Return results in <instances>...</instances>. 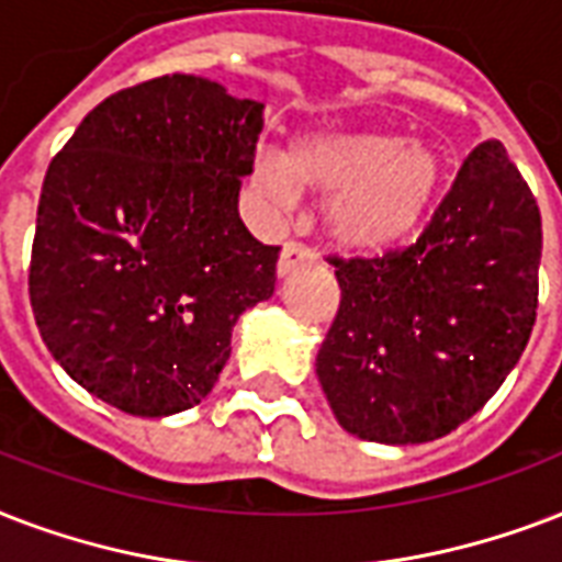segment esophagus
<instances>
[{
  "label": "esophagus",
  "mask_w": 562,
  "mask_h": 562,
  "mask_svg": "<svg viewBox=\"0 0 562 562\" xmlns=\"http://www.w3.org/2000/svg\"><path fill=\"white\" fill-rule=\"evenodd\" d=\"M313 251L304 246V243H286L284 249H281V258H278V276H290L295 267H302V263H311Z\"/></svg>",
  "instance_id": "34e87169"
}]
</instances>
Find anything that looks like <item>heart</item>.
<instances>
[{"instance_id": "1", "label": "heart", "mask_w": 562, "mask_h": 562, "mask_svg": "<svg viewBox=\"0 0 562 562\" xmlns=\"http://www.w3.org/2000/svg\"><path fill=\"white\" fill-rule=\"evenodd\" d=\"M446 160L437 146L390 132H311L278 151H258L249 181L272 211L299 190L328 195L325 232L340 249L375 255L416 234L437 202Z\"/></svg>"}]
</instances>
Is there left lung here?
Returning a JSON list of instances; mask_svg holds the SVG:
<instances>
[{"label":"left lung","instance_id":"1","mask_svg":"<svg viewBox=\"0 0 562 562\" xmlns=\"http://www.w3.org/2000/svg\"><path fill=\"white\" fill-rule=\"evenodd\" d=\"M542 220L498 140L469 151L419 240L330 255L340 311L316 375L342 428L416 446L451 434L519 363L537 322Z\"/></svg>","mask_w":562,"mask_h":562}]
</instances>
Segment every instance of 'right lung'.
I'll list each match as a JSON object with an SVG mask.
<instances>
[{"mask_svg": "<svg viewBox=\"0 0 562 562\" xmlns=\"http://www.w3.org/2000/svg\"><path fill=\"white\" fill-rule=\"evenodd\" d=\"M263 104L199 76L151 78L81 120L43 178L29 295L87 393L172 416L211 393L243 311L276 293L281 246L237 211Z\"/></svg>", "mask_w": 562, "mask_h": 562, "instance_id": "add662e5", "label": "right lung"}]
</instances>
